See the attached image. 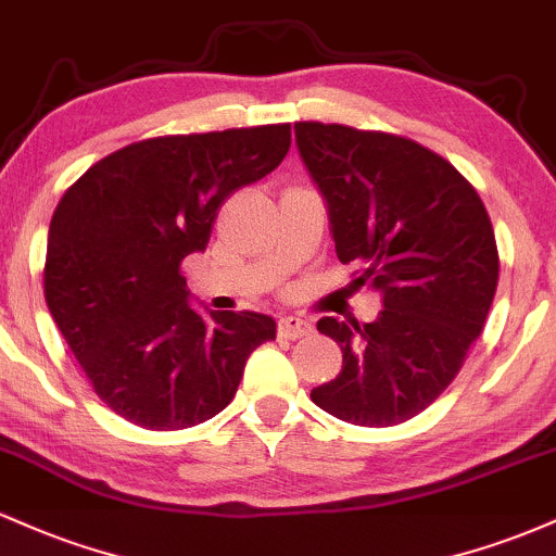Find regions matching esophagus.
I'll use <instances>...</instances> for the list:
<instances>
[{
	"label": "esophagus",
	"mask_w": 556,
	"mask_h": 556,
	"mask_svg": "<svg viewBox=\"0 0 556 556\" xmlns=\"http://www.w3.org/2000/svg\"><path fill=\"white\" fill-rule=\"evenodd\" d=\"M308 331H311V324L303 321L300 316L279 318V337H285V340H298V337L308 334Z\"/></svg>",
	"instance_id": "esophagus-1"
}]
</instances>
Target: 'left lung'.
I'll return each instance as SVG.
<instances>
[{
    "label": "left lung",
    "instance_id": "1",
    "mask_svg": "<svg viewBox=\"0 0 556 556\" xmlns=\"http://www.w3.org/2000/svg\"><path fill=\"white\" fill-rule=\"evenodd\" d=\"M305 169L329 208L342 264L381 295L371 324L318 318L342 371L311 400L355 426H397L431 405L481 334L500 279L481 195L446 159L410 138L295 123Z\"/></svg>",
    "mask_w": 556,
    "mask_h": 556
}]
</instances>
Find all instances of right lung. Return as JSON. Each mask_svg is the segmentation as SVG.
<instances>
[{"instance_id":"obj_1","label":"right lung","mask_w":556,"mask_h":556,"mask_svg":"<svg viewBox=\"0 0 556 556\" xmlns=\"http://www.w3.org/2000/svg\"><path fill=\"white\" fill-rule=\"evenodd\" d=\"M287 151L290 125L138 140L56 203L43 295L117 416L151 431L203 424L232 402L248 355L277 337L271 316L195 311L180 266L206 251L222 203Z\"/></svg>"}]
</instances>
